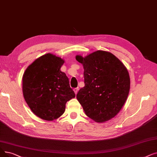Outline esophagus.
<instances>
[{
	"instance_id": "34e87169",
	"label": "esophagus",
	"mask_w": 157,
	"mask_h": 157,
	"mask_svg": "<svg viewBox=\"0 0 157 157\" xmlns=\"http://www.w3.org/2000/svg\"><path fill=\"white\" fill-rule=\"evenodd\" d=\"M78 90H79V88H78V87H77V88H75L74 89V92H75V94H77V93H78Z\"/></svg>"
}]
</instances>
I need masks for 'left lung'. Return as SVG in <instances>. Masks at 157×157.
<instances>
[{
  "instance_id": "left-lung-1",
  "label": "left lung",
  "mask_w": 157,
  "mask_h": 157,
  "mask_svg": "<svg viewBox=\"0 0 157 157\" xmlns=\"http://www.w3.org/2000/svg\"><path fill=\"white\" fill-rule=\"evenodd\" d=\"M76 59L84 69L85 86L76 98L88 117L98 122L114 117L127 99L130 88L129 73L113 54L97 51Z\"/></svg>"
}]
</instances>
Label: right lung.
Returning <instances> with one entry per match:
<instances>
[{
  "instance_id": "add662e5",
  "label": "right lung",
  "mask_w": 157,
  "mask_h": 157,
  "mask_svg": "<svg viewBox=\"0 0 157 157\" xmlns=\"http://www.w3.org/2000/svg\"><path fill=\"white\" fill-rule=\"evenodd\" d=\"M64 60L51 53L37 58L22 78L24 98L31 110L45 121L59 117L68 101L75 98L65 73L60 71Z\"/></svg>"
}]
</instances>
